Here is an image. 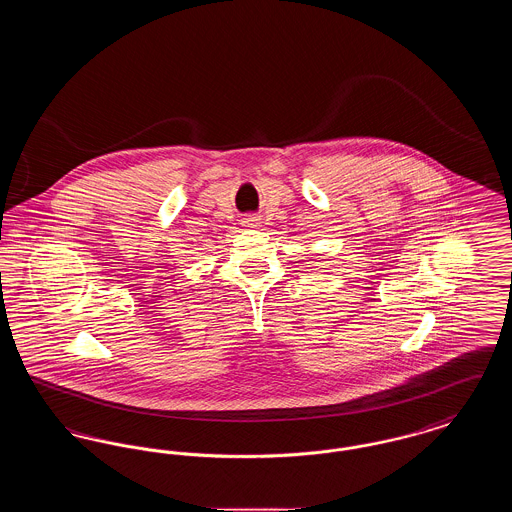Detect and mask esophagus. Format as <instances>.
<instances>
[{"mask_svg":"<svg viewBox=\"0 0 512 512\" xmlns=\"http://www.w3.org/2000/svg\"><path fill=\"white\" fill-rule=\"evenodd\" d=\"M244 226H247V228H255V226H259V219H257V217H245Z\"/></svg>","mask_w":512,"mask_h":512,"instance_id":"34e87169","label":"esophagus"}]
</instances>
